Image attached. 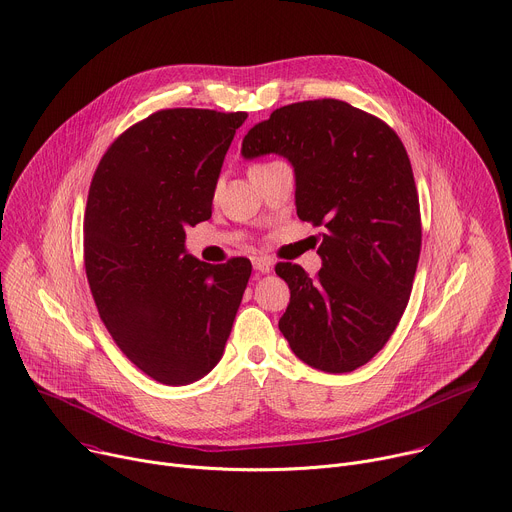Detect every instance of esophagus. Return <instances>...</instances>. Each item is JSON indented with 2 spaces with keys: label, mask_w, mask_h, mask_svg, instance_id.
<instances>
[{
  "label": "esophagus",
  "mask_w": 512,
  "mask_h": 512,
  "mask_svg": "<svg viewBox=\"0 0 512 512\" xmlns=\"http://www.w3.org/2000/svg\"><path fill=\"white\" fill-rule=\"evenodd\" d=\"M253 267L259 273H269L273 269V261L269 257H253Z\"/></svg>",
  "instance_id": "1"
}]
</instances>
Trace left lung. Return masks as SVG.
<instances>
[{"label": "left lung", "mask_w": 512, "mask_h": 512, "mask_svg": "<svg viewBox=\"0 0 512 512\" xmlns=\"http://www.w3.org/2000/svg\"><path fill=\"white\" fill-rule=\"evenodd\" d=\"M241 153L286 157L300 220L324 228L316 277L300 265H275L290 286L282 335L320 371L365 365L400 322L421 255L418 194L398 134L347 102L310 100L255 124Z\"/></svg>", "instance_id": "1"}]
</instances>
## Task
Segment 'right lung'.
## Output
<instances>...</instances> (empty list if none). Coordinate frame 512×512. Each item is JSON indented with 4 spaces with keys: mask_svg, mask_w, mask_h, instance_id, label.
I'll use <instances>...</instances> for the list:
<instances>
[{
    "mask_svg": "<svg viewBox=\"0 0 512 512\" xmlns=\"http://www.w3.org/2000/svg\"><path fill=\"white\" fill-rule=\"evenodd\" d=\"M247 112L161 110L102 157L85 208L91 296L122 353L153 380L185 386L220 361L251 261L210 265L185 228L212 216L224 155Z\"/></svg>",
    "mask_w": 512,
    "mask_h": 512,
    "instance_id": "right-lung-1",
    "label": "right lung"
}]
</instances>
